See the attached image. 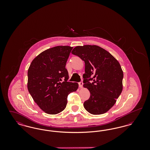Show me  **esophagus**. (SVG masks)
Masks as SVG:
<instances>
[{"instance_id":"obj_1","label":"esophagus","mask_w":150,"mask_h":150,"mask_svg":"<svg viewBox=\"0 0 150 150\" xmlns=\"http://www.w3.org/2000/svg\"><path fill=\"white\" fill-rule=\"evenodd\" d=\"M83 85V83L82 81H80V82L79 83V86L80 88H82Z\"/></svg>"}]
</instances>
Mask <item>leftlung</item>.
Here are the masks:
<instances>
[{"instance_id":"obj_1","label":"left lung","mask_w":150,"mask_h":150,"mask_svg":"<svg viewBox=\"0 0 150 150\" xmlns=\"http://www.w3.org/2000/svg\"><path fill=\"white\" fill-rule=\"evenodd\" d=\"M71 53L85 63L83 86L91 93L84 103L85 109L93 115L106 112L114 105L122 90L123 72L119 62L97 45L77 46Z\"/></svg>"}]
</instances>
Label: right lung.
Wrapping results in <instances>:
<instances>
[{
    "mask_svg": "<svg viewBox=\"0 0 150 150\" xmlns=\"http://www.w3.org/2000/svg\"><path fill=\"white\" fill-rule=\"evenodd\" d=\"M72 48L59 45L44 50L29 67L28 91L36 103L47 114H57L62 111L66 107L68 95L78 88L77 83L67 81L69 73L65 67Z\"/></svg>",
    "mask_w": 150,
    "mask_h": 150,
    "instance_id": "add662e5",
    "label": "right lung"
}]
</instances>
